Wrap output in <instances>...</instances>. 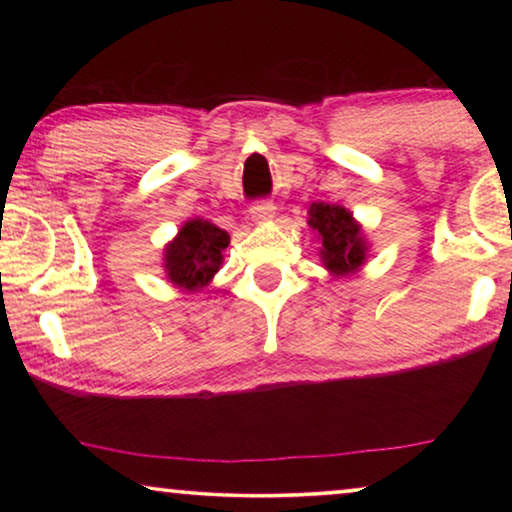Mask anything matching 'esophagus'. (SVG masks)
<instances>
[{"label":"esophagus","instance_id":"esophagus-1","mask_svg":"<svg viewBox=\"0 0 512 512\" xmlns=\"http://www.w3.org/2000/svg\"><path fill=\"white\" fill-rule=\"evenodd\" d=\"M249 212H251V216H254V221L265 223V221H270L272 216H275V205H272L270 200H258L249 207Z\"/></svg>","mask_w":512,"mask_h":512}]
</instances>
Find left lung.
<instances>
[{"mask_svg": "<svg viewBox=\"0 0 512 512\" xmlns=\"http://www.w3.org/2000/svg\"><path fill=\"white\" fill-rule=\"evenodd\" d=\"M310 226L321 235V258L333 275H347L359 270L366 258V242L347 209L314 202L310 209Z\"/></svg>", "mask_w": 512, "mask_h": 512, "instance_id": "left-lung-1", "label": "left lung"}]
</instances>
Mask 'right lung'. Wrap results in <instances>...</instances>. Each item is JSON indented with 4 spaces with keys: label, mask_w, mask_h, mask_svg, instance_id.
<instances>
[{
    "label": "right lung",
    "mask_w": 512,
    "mask_h": 512,
    "mask_svg": "<svg viewBox=\"0 0 512 512\" xmlns=\"http://www.w3.org/2000/svg\"><path fill=\"white\" fill-rule=\"evenodd\" d=\"M230 237L214 223L193 219L179 235L167 244L165 268L167 275L181 289H202L221 268V251L228 247Z\"/></svg>",
    "instance_id": "1"
}]
</instances>
